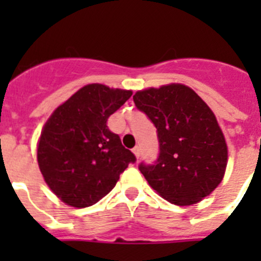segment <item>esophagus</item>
<instances>
[{
    "label": "esophagus",
    "mask_w": 261,
    "mask_h": 261,
    "mask_svg": "<svg viewBox=\"0 0 261 261\" xmlns=\"http://www.w3.org/2000/svg\"><path fill=\"white\" fill-rule=\"evenodd\" d=\"M133 153H135L136 158H140V155H141V147L140 146L133 147Z\"/></svg>",
    "instance_id": "1"
}]
</instances>
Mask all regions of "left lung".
<instances>
[{
    "label": "left lung",
    "instance_id": "1",
    "mask_svg": "<svg viewBox=\"0 0 261 261\" xmlns=\"http://www.w3.org/2000/svg\"><path fill=\"white\" fill-rule=\"evenodd\" d=\"M133 102L156 128L158 158L138 166L151 188L180 206L211 195L225 175L227 145L208 105L180 84L137 91Z\"/></svg>",
    "mask_w": 261,
    "mask_h": 261
}]
</instances>
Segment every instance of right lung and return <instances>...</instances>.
Here are the masks:
<instances>
[{
  "mask_svg": "<svg viewBox=\"0 0 261 261\" xmlns=\"http://www.w3.org/2000/svg\"><path fill=\"white\" fill-rule=\"evenodd\" d=\"M132 96L130 90L86 85L53 111L41 130L38 163L45 183L65 204L87 208L112 191L136 162L107 120Z\"/></svg>",
  "mask_w": 261,
  "mask_h": 261,
  "instance_id": "obj_1",
  "label": "right lung"
}]
</instances>
